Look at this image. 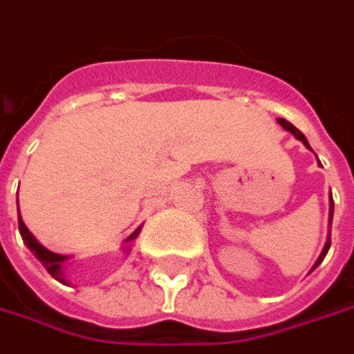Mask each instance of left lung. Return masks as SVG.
Returning <instances> with one entry per match:
<instances>
[{"mask_svg":"<svg viewBox=\"0 0 354 354\" xmlns=\"http://www.w3.org/2000/svg\"><path fill=\"white\" fill-rule=\"evenodd\" d=\"M277 122H279V124H281V127H283L285 131H287V132H291V134H293V136H295V138H297V140H301V142H303V145H305V147H307V148H309V150H311V147H309V142H307V138H305V134H303V132H301V131H297V129H295V127H293V124H291V122H287V120H285V118H279V120H277ZM330 222H333V198H330L329 227H330ZM329 248H330V234H329V238H327V241H325V248H323V252H321V255H319V257H317L315 266H313V268H311V271H313V269H315L317 266H319V263H321V261H323V259H325V255H327V252H329Z\"/></svg>","mask_w":354,"mask_h":354,"instance_id":"obj_1","label":"left lung"}]
</instances>
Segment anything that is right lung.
<instances>
[{
	"instance_id": "add662e5",
	"label": "right lung",
	"mask_w": 354,
	"mask_h": 354,
	"mask_svg": "<svg viewBox=\"0 0 354 354\" xmlns=\"http://www.w3.org/2000/svg\"><path fill=\"white\" fill-rule=\"evenodd\" d=\"M140 230H142V225H138L134 232H132L129 238L124 239V245H122V252L124 254H131V248L132 243H134V239L138 238V234H140ZM19 234H21V238H24V243L31 250V254L37 257L39 261L43 263V268L47 269L51 275H53L57 281H61V283L67 285V275H65V268H67V261L71 259V255H61V254H55L51 250H47L45 245H41L35 236L27 230V225L21 220V214H19Z\"/></svg>"
}]
</instances>
